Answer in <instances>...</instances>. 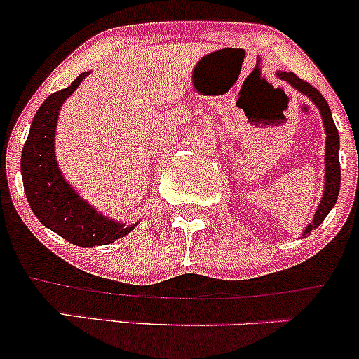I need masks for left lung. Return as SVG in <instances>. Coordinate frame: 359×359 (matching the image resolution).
Here are the masks:
<instances>
[{
    "label": "left lung",
    "instance_id": "left-lung-1",
    "mask_svg": "<svg viewBox=\"0 0 359 359\" xmlns=\"http://www.w3.org/2000/svg\"><path fill=\"white\" fill-rule=\"evenodd\" d=\"M276 76L283 81H287L288 85L293 86L297 92H300L302 95H306L314 106L320 111L321 119H323V128L327 133V139H325V189H323V198H321L320 205H318L316 212H314L313 220L306 226V229L302 231V236H309L325 219L330 213V210L334 208L337 203V196H339L340 191V163H339V132L335 128L334 118H332V111L328 102L325 100V97L318 92L314 86H311L309 83H306L304 79L297 78L293 72H285L278 71Z\"/></svg>",
    "mask_w": 359,
    "mask_h": 359
}]
</instances>
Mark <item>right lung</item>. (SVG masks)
Masks as SVG:
<instances>
[{
	"mask_svg": "<svg viewBox=\"0 0 359 359\" xmlns=\"http://www.w3.org/2000/svg\"><path fill=\"white\" fill-rule=\"evenodd\" d=\"M90 74L81 72L71 86L52 93L39 106L31 123L20 156L25 198L39 222L76 247L114 243L132 233L139 222L126 224L100 213L90 205L60 172L55 156V130L64 102Z\"/></svg>",
	"mask_w": 359,
	"mask_h": 359,
	"instance_id": "1",
	"label": "right lung"
}]
</instances>
